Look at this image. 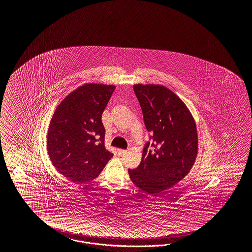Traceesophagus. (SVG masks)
Masks as SVG:
<instances>
[{
  "label": "esophagus",
  "mask_w": 252,
  "mask_h": 252,
  "mask_svg": "<svg viewBox=\"0 0 252 252\" xmlns=\"http://www.w3.org/2000/svg\"><path fill=\"white\" fill-rule=\"evenodd\" d=\"M126 153V150H122V149H118V150H117V154H118V155H123L124 153Z\"/></svg>",
  "instance_id": "34e87169"
}]
</instances>
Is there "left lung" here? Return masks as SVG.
<instances>
[{
    "mask_svg": "<svg viewBox=\"0 0 252 252\" xmlns=\"http://www.w3.org/2000/svg\"><path fill=\"white\" fill-rule=\"evenodd\" d=\"M133 89L153 143H146L141 162L128 174L137 188L157 195L182 180L193 166L198 154L196 123L182 99L167 88L137 84Z\"/></svg>",
    "mask_w": 252,
    "mask_h": 252,
    "instance_id": "obj_1",
    "label": "left lung"
}]
</instances>
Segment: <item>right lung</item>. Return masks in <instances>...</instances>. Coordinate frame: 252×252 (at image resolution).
I'll list each match as a JSON object with an SVG mask.
<instances>
[{
    "label": "right lung",
    "mask_w": 252,
    "mask_h": 252,
    "mask_svg": "<svg viewBox=\"0 0 252 252\" xmlns=\"http://www.w3.org/2000/svg\"><path fill=\"white\" fill-rule=\"evenodd\" d=\"M114 85L85 84L63 99L50 123L48 154L54 167L74 183L99 176L113 153L104 146L101 115Z\"/></svg>",
    "instance_id": "add662e5"
}]
</instances>
